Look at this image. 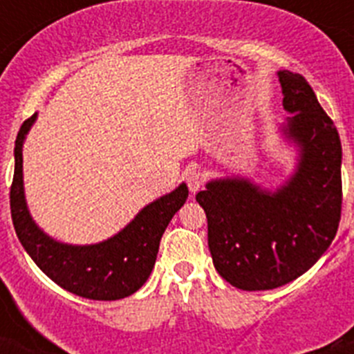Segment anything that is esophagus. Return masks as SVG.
<instances>
[{
	"label": "esophagus",
	"instance_id": "esophagus-1",
	"mask_svg": "<svg viewBox=\"0 0 354 354\" xmlns=\"http://www.w3.org/2000/svg\"><path fill=\"white\" fill-rule=\"evenodd\" d=\"M186 184L189 187V192L196 193L200 187L204 186V174L196 168H192V170L186 174Z\"/></svg>",
	"mask_w": 354,
	"mask_h": 354
}]
</instances>
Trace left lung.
Listing matches in <instances>:
<instances>
[{"label": "left lung", "mask_w": 354, "mask_h": 354, "mask_svg": "<svg viewBox=\"0 0 354 354\" xmlns=\"http://www.w3.org/2000/svg\"><path fill=\"white\" fill-rule=\"evenodd\" d=\"M280 133L298 150L289 179L268 189L248 177L212 179L196 202L207 216L216 271L243 290H270L301 277L335 237L342 209V147L306 80L278 71Z\"/></svg>", "instance_id": "8db88e82"}]
</instances>
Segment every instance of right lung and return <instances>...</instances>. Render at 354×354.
Listing matches in <instances>:
<instances>
[{"instance_id": "right-lung-1", "label": "right lung", "mask_w": 354, "mask_h": 354, "mask_svg": "<svg viewBox=\"0 0 354 354\" xmlns=\"http://www.w3.org/2000/svg\"><path fill=\"white\" fill-rule=\"evenodd\" d=\"M37 113L24 122L15 140L10 209L15 234L33 262L53 282L81 298L113 301L134 294L152 273L159 241L187 198V186L147 204L120 232L93 245H68L46 234L31 218L24 196L23 145Z\"/></svg>"}]
</instances>
